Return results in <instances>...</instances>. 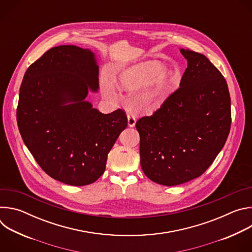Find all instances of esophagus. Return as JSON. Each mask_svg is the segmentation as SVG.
I'll return each instance as SVG.
<instances>
[{"label":"esophagus","instance_id":"esophagus-1","mask_svg":"<svg viewBox=\"0 0 252 252\" xmlns=\"http://www.w3.org/2000/svg\"><path fill=\"white\" fill-rule=\"evenodd\" d=\"M136 124V119L135 117L131 116V115H127V125L129 127H133Z\"/></svg>","mask_w":252,"mask_h":252}]
</instances>
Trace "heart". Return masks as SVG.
<instances>
[{"mask_svg":"<svg viewBox=\"0 0 252 252\" xmlns=\"http://www.w3.org/2000/svg\"><path fill=\"white\" fill-rule=\"evenodd\" d=\"M182 79V71L176 67H164L159 61H147L135 63L118 78V88L126 94H135L140 109L153 112L161 105L170 90ZM104 92L112 94L110 86L103 85Z\"/></svg>","mask_w":252,"mask_h":252,"instance_id":"1","label":"heart"}]
</instances>
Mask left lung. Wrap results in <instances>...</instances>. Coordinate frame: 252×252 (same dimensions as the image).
Returning a JSON list of instances; mask_svg holds the SVG:
<instances>
[{
  "label": "left lung",
  "mask_w": 252,
  "mask_h": 252,
  "mask_svg": "<svg viewBox=\"0 0 252 252\" xmlns=\"http://www.w3.org/2000/svg\"><path fill=\"white\" fill-rule=\"evenodd\" d=\"M179 51L188 61L179 89L135 124L142 171L165 187L200 176L222 150L231 125L230 95L220 71L204 55Z\"/></svg>",
  "instance_id": "left-lung-1"
}]
</instances>
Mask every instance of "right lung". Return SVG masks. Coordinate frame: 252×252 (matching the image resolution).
I'll list each match as a JSON object with an SVG mask.
<instances>
[{"label":"right lung","instance_id":"right-lung-1","mask_svg":"<svg viewBox=\"0 0 252 252\" xmlns=\"http://www.w3.org/2000/svg\"><path fill=\"white\" fill-rule=\"evenodd\" d=\"M97 90L95 55L77 46L46 52L20 88L17 122L25 145L47 174L68 186L96 181L127 126L124 111L101 114L86 99Z\"/></svg>","mask_w":252,"mask_h":252}]
</instances>
